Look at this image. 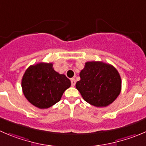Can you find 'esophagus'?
I'll return each mask as SVG.
<instances>
[{
	"label": "esophagus",
	"mask_w": 146,
	"mask_h": 146,
	"mask_svg": "<svg viewBox=\"0 0 146 146\" xmlns=\"http://www.w3.org/2000/svg\"><path fill=\"white\" fill-rule=\"evenodd\" d=\"M70 81H71V86L74 87L75 85H76V80L74 78H71L70 79Z\"/></svg>",
	"instance_id": "obj_1"
}]
</instances>
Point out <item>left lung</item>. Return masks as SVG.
I'll return each instance as SVG.
<instances>
[{
    "label": "left lung",
    "mask_w": 146,
    "mask_h": 146,
    "mask_svg": "<svg viewBox=\"0 0 146 146\" xmlns=\"http://www.w3.org/2000/svg\"><path fill=\"white\" fill-rule=\"evenodd\" d=\"M80 78L76 88L87 103L96 107H106L121 93V76L112 65L100 61L86 62Z\"/></svg>",
    "instance_id": "8db88e82"
}]
</instances>
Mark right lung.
Returning a JSON list of instances; mask_svg holds the SVG:
<instances>
[{
  "instance_id": "add662e5",
  "label": "right lung",
  "mask_w": 146,
  "mask_h": 146,
  "mask_svg": "<svg viewBox=\"0 0 146 146\" xmlns=\"http://www.w3.org/2000/svg\"><path fill=\"white\" fill-rule=\"evenodd\" d=\"M70 85V80L65 75L56 72L51 63L29 66L21 81L27 100L40 109L48 108L58 103Z\"/></svg>"
}]
</instances>
